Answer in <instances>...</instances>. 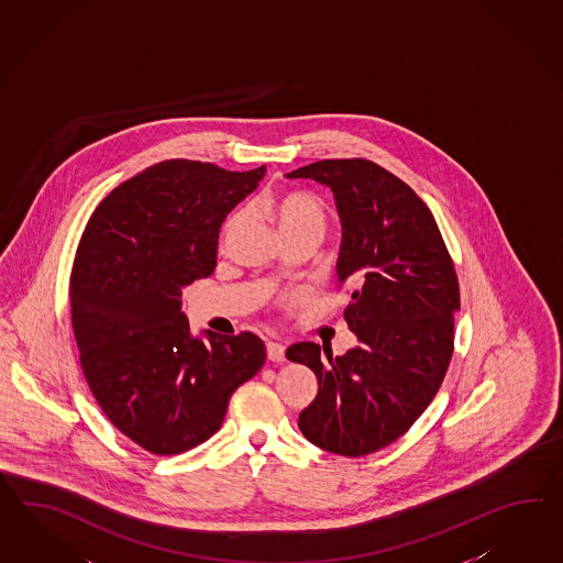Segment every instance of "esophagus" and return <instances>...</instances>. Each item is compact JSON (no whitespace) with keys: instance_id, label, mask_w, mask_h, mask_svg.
Segmentation results:
<instances>
[{"instance_id":"esophagus-1","label":"esophagus","mask_w":563,"mask_h":563,"mask_svg":"<svg viewBox=\"0 0 563 563\" xmlns=\"http://www.w3.org/2000/svg\"><path fill=\"white\" fill-rule=\"evenodd\" d=\"M266 356H268V361H273V363H283V361H285V346H283L280 342L268 340V342H266Z\"/></svg>"}]
</instances>
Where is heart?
Wrapping results in <instances>:
<instances>
[{"instance_id": "obj_1", "label": "heart", "mask_w": 563, "mask_h": 563, "mask_svg": "<svg viewBox=\"0 0 563 563\" xmlns=\"http://www.w3.org/2000/svg\"><path fill=\"white\" fill-rule=\"evenodd\" d=\"M266 213L273 219L274 225L278 228V233L283 238L289 235H301V233H311V235H323L328 228V213L320 198L309 192H285L276 195L266 200ZM240 214L229 219L225 231L238 225Z\"/></svg>"}]
</instances>
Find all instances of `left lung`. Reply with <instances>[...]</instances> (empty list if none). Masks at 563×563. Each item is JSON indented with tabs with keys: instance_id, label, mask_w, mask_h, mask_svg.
<instances>
[{
	"instance_id": "8db88e82",
	"label": "left lung",
	"mask_w": 563,
	"mask_h": 563,
	"mask_svg": "<svg viewBox=\"0 0 563 563\" xmlns=\"http://www.w3.org/2000/svg\"><path fill=\"white\" fill-rule=\"evenodd\" d=\"M287 178L334 192L342 223L338 285L358 344L287 350L309 366L318 396L299 413L305 439L328 453L371 455L410 430L437 396L453 356L459 280L441 231L410 186L368 159H321Z\"/></svg>"
}]
</instances>
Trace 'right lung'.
Listing matches in <instances>:
<instances>
[{
    "label": "right lung",
    "instance_id": "right-lung-1",
    "mask_svg": "<svg viewBox=\"0 0 563 563\" xmlns=\"http://www.w3.org/2000/svg\"><path fill=\"white\" fill-rule=\"evenodd\" d=\"M266 166L169 159L117 186L91 213L69 280L79 363L98 406L153 455L209 441L229 397L266 361L258 335L190 334L183 289L211 276L219 229Z\"/></svg>",
    "mask_w": 563,
    "mask_h": 563
}]
</instances>
